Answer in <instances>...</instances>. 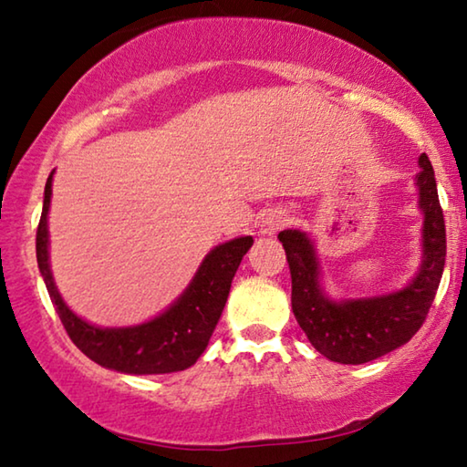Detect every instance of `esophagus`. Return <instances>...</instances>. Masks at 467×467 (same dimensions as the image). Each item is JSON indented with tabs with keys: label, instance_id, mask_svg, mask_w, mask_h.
<instances>
[{
	"label": "esophagus",
	"instance_id": "1",
	"mask_svg": "<svg viewBox=\"0 0 467 467\" xmlns=\"http://www.w3.org/2000/svg\"><path fill=\"white\" fill-rule=\"evenodd\" d=\"M288 223H290V214L286 210H282V208L267 210L262 218V224H259V233H262L264 236H274L280 231V228H284Z\"/></svg>",
	"mask_w": 467,
	"mask_h": 467
}]
</instances>
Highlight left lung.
<instances>
[{
    "mask_svg": "<svg viewBox=\"0 0 467 467\" xmlns=\"http://www.w3.org/2000/svg\"><path fill=\"white\" fill-rule=\"evenodd\" d=\"M418 208L424 214L422 264L404 288L370 298L334 300L321 286L313 241L300 231H282L292 278V313L315 350L342 365H362L404 346L429 315L445 267V218L429 156L418 158Z\"/></svg>",
    "mask_w": 467,
    "mask_h": 467,
    "instance_id": "1",
    "label": "left lung"
}]
</instances>
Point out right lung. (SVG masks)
<instances>
[{"label": "right lung", "instance_id": "right-lung-1", "mask_svg": "<svg viewBox=\"0 0 467 467\" xmlns=\"http://www.w3.org/2000/svg\"><path fill=\"white\" fill-rule=\"evenodd\" d=\"M53 172L47 179L43 214L36 231V262L67 336L97 365L128 375H164L185 370L202 357L223 315L228 292L253 236L218 244L203 257L183 295L167 311L131 327H97L63 303L49 265V228Z\"/></svg>", "mask_w": 467, "mask_h": 467}]
</instances>
